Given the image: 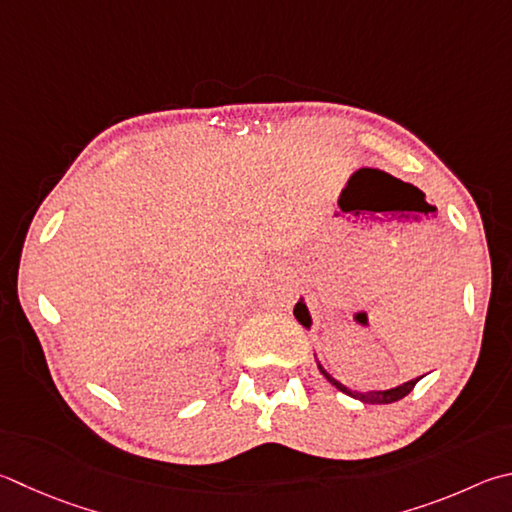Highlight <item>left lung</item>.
I'll return each instance as SVG.
<instances>
[{"mask_svg": "<svg viewBox=\"0 0 512 512\" xmlns=\"http://www.w3.org/2000/svg\"><path fill=\"white\" fill-rule=\"evenodd\" d=\"M293 313H295L297 322L304 324V327H311V315H309V311H306V304H304L302 300L295 304ZM320 371H322L324 376H327V380H329V383H331L333 387L340 389V392H345V394H349V396H353V398H358V401H362V403H369V405H387V403H396V401H401V398H405L407 394L412 392V389H414V385L418 383V380H421V378L407 380V383L398 385V387H394V389H385V392H365V394H360V392H351V389H347L345 385L338 383V380H336V378H331V376L327 374V371H324L322 367H320Z\"/></svg>", "mask_w": 512, "mask_h": 512, "instance_id": "1", "label": "left lung"}]
</instances>
